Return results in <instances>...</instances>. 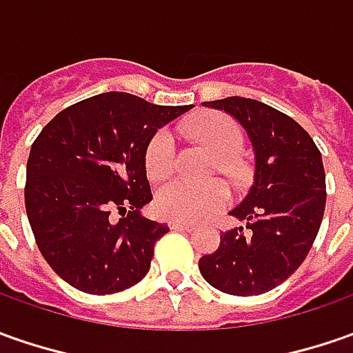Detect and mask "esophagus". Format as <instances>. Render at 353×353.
Instances as JSON below:
<instances>
[{
	"label": "esophagus",
	"instance_id": "1",
	"mask_svg": "<svg viewBox=\"0 0 353 353\" xmlns=\"http://www.w3.org/2000/svg\"><path fill=\"white\" fill-rule=\"evenodd\" d=\"M170 228L172 230H193V225L181 223V221H170Z\"/></svg>",
	"mask_w": 353,
	"mask_h": 353
}]
</instances>
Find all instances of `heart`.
I'll use <instances>...</instances> for the list:
<instances>
[{
  "mask_svg": "<svg viewBox=\"0 0 353 353\" xmlns=\"http://www.w3.org/2000/svg\"><path fill=\"white\" fill-rule=\"evenodd\" d=\"M189 132L219 154L221 168L226 174H236L234 154L240 152L244 134L232 117L223 113H201L189 123ZM176 164V139L172 130L160 128L152 134L144 152V168L150 179H164L172 174ZM230 201V191L223 181L189 183L183 179H172L156 191V211L164 219L197 223L209 214L225 209Z\"/></svg>",
  "mask_w": 353,
  "mask_h": 353,
  "instance_id": "b5f03b06",
  "label": "heart"
}]
</instances>
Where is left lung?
Instances as JSON below:
<instances>
[{
  "mask_svg": "<svg viewBox=\"0 0 353 353\" xmlns=\"http://www.w3.org/2000/svg\"><path fill=\"white\" fill-rule=\"evenodd\" d=\"M246 128L254 156V183L230 214L246 221L221 234V246L199 260L214 289L248 297L281 285L305 261L326 205L321 150L305 128L270 105L226 97L207 101Z\"/></svg>",
  "mask_w": 353,
  "mask_h": 353,
  "instance_id": "left-lung-1",
  "label": "left lung"
}]
</instances>
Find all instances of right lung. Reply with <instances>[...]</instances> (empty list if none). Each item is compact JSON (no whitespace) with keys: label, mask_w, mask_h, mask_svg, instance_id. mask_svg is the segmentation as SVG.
I'll return each mask as SVG.
<instances>
[{"label":"right lung","mask_w":353,"mask_h":353,"mask_svg":"<svg viewBox=\"0 0 353 353\" xmlns=\"http://www.w3.org/2000/svg\"><path fill=\"white\" fill-rule=\"evenodd\" d=\"M189 109L101 93L60 111L32 142L27 216L43 258L66 283L111 295L148 274L170 228L140 214L152 201L144 152L158 128Z\"/></svg>","instance_id":"obj_1"}]
</instances>
